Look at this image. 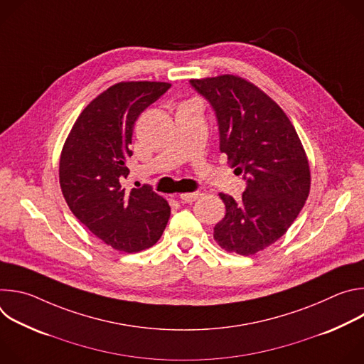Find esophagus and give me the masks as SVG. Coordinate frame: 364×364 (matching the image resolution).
Masks as SVG:
<instances>
[{
  "label": "esophagus",
  "mask_w": 364,
  "mask_h": 364,
  "mask_svg": "<svg viewBox=\"0 0 364 364\" xmlns=\"http://www.w3.org/2000/svg\"><path fill=\"white\" fill-rule=\"evenodd\" d=\"M201 196H203V194L198 193V191H196V193H183V194H180V198L184 200V201H187V203H191V201L198 200Z\"/></svg>",
  "instance_id": "esophagus-1"
}]
</instances>
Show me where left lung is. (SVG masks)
I'll return each mask as SVG.
<instances>
[{
  "label": "left lung",
  "instance_id": "left-lung-1",
  "mask_svg": "<svg viewBox=\"0 0 364 364\" xmlns=\"http://www.w3.org/2000/svg\"><path fill=\"white\" fill-rule=\"evenodd\" d=\"M190 83L209 100L220 151L246 180L240 201L219 194L226 215L213 237L228 252L255 255L277 242L304 207L311 186L306 154L285 112L253 83L235 75Z\"/></svg>",
  "mask_w": 364,
  "mask_h": 364
}]
</instances>
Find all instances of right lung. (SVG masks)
Wrapping results in <instances>:
<instances>
[{"instance_id":"obj_1","label":"right lung","mask_w":364,"mask_h":364,"mask_svg":"<svg viewBox=\"0 0 364 364\" xmlns=\"http://www.w3.org/2000/svg\"><path fill=\"white\" fill-rule=\"evenodd\" d=\"M166 82H119L96 96L76 119L60 155L59 178L72 213L121 252H139L161 237L170 205L151 186L125 188L134 124L163 96Z\"/></svg>"}]
</instances>
